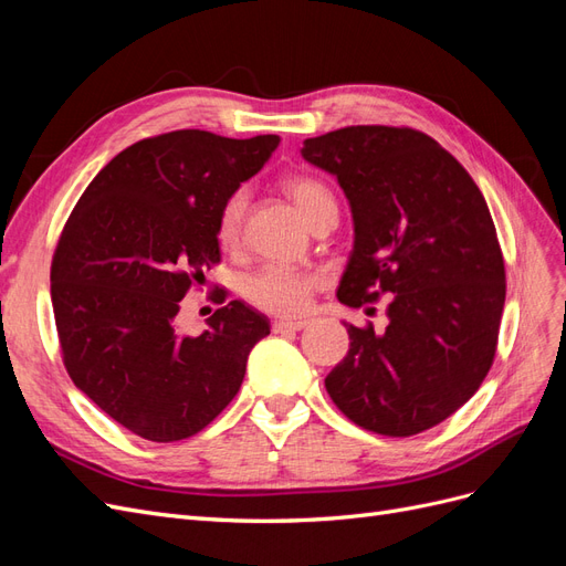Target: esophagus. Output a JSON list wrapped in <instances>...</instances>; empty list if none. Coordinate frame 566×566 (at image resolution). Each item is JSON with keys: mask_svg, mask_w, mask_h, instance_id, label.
Masks as SVG:
<instances>
[{"mask_svg": "<svg viewBox=\"0 0 566 566\" xmlns=\"http://www.w3.org/2000/svg\"><path fill=\"white\" fill-rule=\"evenodd\" d=\"M273 333H287V331H302L306 328V321L304 318H279L273 321Z\"/></svg>", "mask_w": 566, "mask_h": 566, "instance_id": "34e87169", "label": "esophagus"}]
</instances>
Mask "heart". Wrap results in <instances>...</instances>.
<instances>
[{
  "label": "heart",
  "mask_w": 566,
  "mask_h": 566,
  "mask_svg": "<svg viewBox=\"0 0 566 566\" xmlns=\"http://www.w3.org/2000/svg\"><path fill=\"white\" fill-rule=\"evenodd\" d=\"M287 196L295 200L304 219L312 221L323 208L335 205L328 188L310 177H290L285 181ZM248 212V191L238 188L233 191L224 208L219 212L217 235L224 245H233L241 238L243 219ZM321 285V276L310 269H297L287 264H264L243 281V295L260 310L269 314L297 316L310 306L312 293Z\"/></svg>",
  "instance_id": "obj_1"
}]
</instances>
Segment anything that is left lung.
I'll return each instance as SVG.
<instances>
[{"label":"left lung","mask_w":566,"mask_h":566,"mask_svg":"<svg viewBox=\"0 0 566 566\" xmlns=\"http://www.w3.org/2000/svg\"><path fill=\"white\" fill-rule=\"evenodd\" d=\"M302 158L337 179L354 250L347 306L389 297L387 328L347 325L349 352L325 378L364 430L410 437L470 401L493 364L505 264L486 200L432 136L358 125L306 139Z\"/></svg>","instance_id":"1"}]
</instances>
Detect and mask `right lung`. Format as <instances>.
Wrapping results in <instances>:
<instances>
[{
    "label": "right lung",
    "mask_w": 566,
    "mask_h": 566,
    "mask_svg": "<svg viewBox=\"0 0 566 566\" xmlns=\"http://www.w3.org/2000/svg\"><path fill=\"white\" fill-rule=\"evenodd\" d=\"M276 134L227 139L179 129L136 142L77 200L51 262V304L75 387L148 441L208 427L241 389L269 318L231 300L208 331L177 328L181 300L219 262L227 198L279 148Z\"/></svg>",
    "instance_id": "right-lung-1"
}]
</instances>
